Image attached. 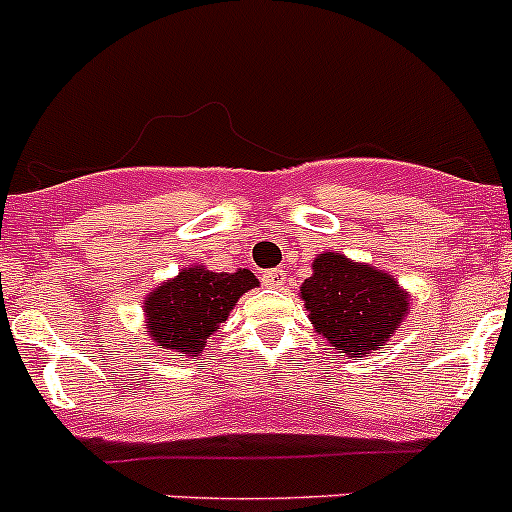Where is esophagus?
<instances>
[{
	"instance_id": "34e87169",
	"label": "esophagus",
	"mask_w": 512,
	"mask_h": 512,
	"mask_svg": "<svg viewBox=\"0 0 512 512\" xmlns=\"http://www.w3.org/2000/svg\"><path fill=\"white\" fill-rule=\"evenodd\" d=\"M262 282H265L267 287H280L282 282H285V270H280V267L265 270L262 272Z\"/></svg>"
}]
</instances>
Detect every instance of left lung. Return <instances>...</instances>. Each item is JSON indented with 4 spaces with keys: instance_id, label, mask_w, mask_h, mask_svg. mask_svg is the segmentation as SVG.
<instances>
[{
    "instance_id": "obj_1",
    "label": "left lung",
    "mask_w": 512,
    "mask_h": 512,
    "mask_svg": "<svg viewBox=\"0 0 512 512\" xmlns=\"http://www.w3.org/2000/svg\"><path fill=\"white\" fill-rule=\"evenodd\" d=\"M300 295L317 335L347 357H367L385 345L410 310L408 292L393 275L340 252L315 257Z\"/></svg>"
}]
</instances>
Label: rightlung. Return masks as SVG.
<instances>
[{"label":"right lung","mask_w":512,"mask_h":512,"mask_svg":"<svg viewBox=\"0 0 512 512\" xmlns=\"http://www.w3.org/2000/svg\"><path fill=\"white\" fill-rule=\"evenodd\" d=\"M257 285V277L242 267L237 272H212L205 265L185 267L145 297L147 335L162 350L197 357L235 302Z\"/></svg>","instance_id":"right-lung-1"}]
</instances>
